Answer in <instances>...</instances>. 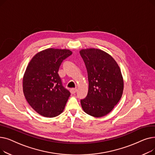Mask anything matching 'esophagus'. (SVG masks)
Wrapping results in <instances>:
<instances>
[{"label": "esophagus", "instance_id": "34e87169", "mask_svg": "<svg viewBox=\"0 0 155 155\" xmlns=\"http://www.w3.org/2000/svg\"><path fill=\"white\" fill-rule=\"evenodd\" d=\"M77 88H71V90H70V92L72 94H75L77 92Z\"/></svg>", "mask_w": 155, "mask_h": 155}]
</instances>
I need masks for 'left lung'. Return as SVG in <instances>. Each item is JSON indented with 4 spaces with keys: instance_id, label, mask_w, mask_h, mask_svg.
Masks as SVG:
<instances>
[{
    "instance_id": "8db88e82",
    "label": "left lung",
    "mask_w": 155,
    "mask_h": 155,
    "mask_svg": "<svg viewBox=\"0 0 155 155\" xmlns=\"http://www.w3.org/2000/svg\"><path fill=\"white\" fill-rule=\"evenodd\" d=\"M80 54L88 73V90L81 105L87 114L95 117L106 116L120 101L124 80L117 63L105 51L97 48L82 49Z\"/></svg>"
}]
</instances>
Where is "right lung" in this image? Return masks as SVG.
Here are the masks:
<instances>
[{"label":"right lung","instance_id":"obj_1","mask_svg":"<svg viewBox=\"0 0 155 155\" xmlns=\"http://www.w3.org/2000/svg\"><path fill=\"white\" fill-rule=\"evenodd\" d=\"M72 54L67 49L48 48L31 60L22 78L24 97L41 116L54 117L64 110L70 93L58 73L61 62Z\"/></svg>","mask_w":155,"mask_h":155}]
</instances>
